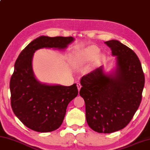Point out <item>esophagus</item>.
<instances>
[{
	"mask_svg": "<svg viewBox=\"0 0 150 150\" xmlns=\"http://www.w3.org/2000/svg\"><path fill=\"white\" fill-rule=\"evenodd\" d=\"M76 85H77V87H78V91H80L81 88H82V86H81V84H80V83H77Z\"/></svg>",
	"mask_w": 150,
	"mask_h": 150,
	"instance_id": "34e87169",
	"label": "esophagus"
}]
</instances>
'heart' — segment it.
Returning <instances> with one entry per match:
<instances>
[{"instance_id":"heart-1","label":"heart","mask_w":150,"mask_h":150,"mask_svg":"<svg viewBox=\"0 0 150 150\" xmlns=\"http://www.w3.org/2000/svg\"><path fill=\"white\" fill-rule=\"evenodd\" d=\"M100 49L96 45H91L87 47L82 51L76 52L72 54L71 58V62L75 67L84 64L86 62L91 61L98 56ZM101 59V57H99V59Z\"/></svg>"}]
</instances>
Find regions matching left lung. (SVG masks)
<instances>
[{
	"instance_id": "obj_1",
	"label": "left lung",
	"mask_w": 150,
	"mask_h": 150,
	"mask_svg": "<svg viewBox=\"0 0 150 150\" xmlns=\"http://www.w3.org/2000/svg\"><path fill=\"white\" fill-rule=\"evenodd\" d=\"M117 56L114 74L102 67L82 77L80 95L86 104V117L91 129L112 133L127 127L142 98L145 77L140 60L129 47L117 40L105 42Z\"/></svg>"
}]
</instances>
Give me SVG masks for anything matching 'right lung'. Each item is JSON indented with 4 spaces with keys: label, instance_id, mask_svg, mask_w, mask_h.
I'll return each mask as SVG.
<instances>
[{
    "label": "right lung",
    "instance_id": "1",
    "mask_svg": "<svg viewBox=\"0 0 150 150\" xmlns=\"http://www.w3.org/2000/svg\"><path fill=\"white\" fill-rule=\"evenodd\" d=\"M72 37L41 36L20 52L10 78L11 107L25 127L39 132L57 130L62 125L68 103L78 96L76 83L70 86L43 84L32 70L34 52L41 48L65 49Z\"/></svg>",
    "mask_w": 150,
    "mask_h": 150
}]
</instances>
